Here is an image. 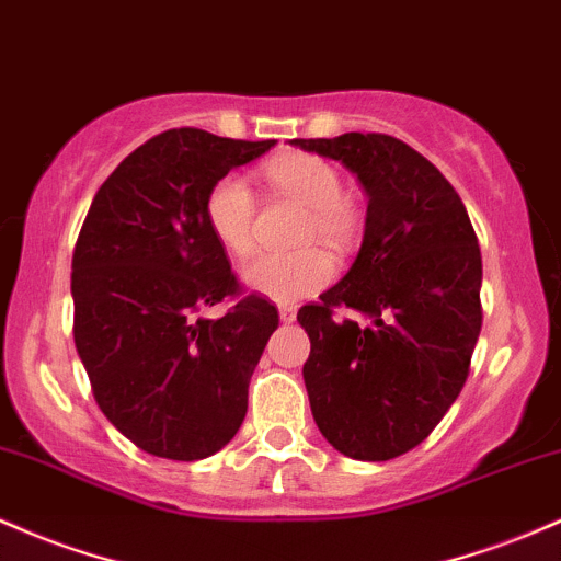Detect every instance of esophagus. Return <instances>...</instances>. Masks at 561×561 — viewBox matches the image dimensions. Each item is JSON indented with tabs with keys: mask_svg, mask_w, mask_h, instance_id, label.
Returning a JSON list of instances; mask_svg holds the SVG:
<instances>
[{
	"mask_svg": "<svg viewBox=\"0 0 561 561\" xmlns=\"http://www.w3.org/2000/svg\"><path fill=\"white\" fill-rule=\"evenodd\" d=\"M279 319L282 322H293L295 319V306H279Z\"/></svg>",
	"mask_w": 561,
	"mask_h": 561,
	"instance_id": "34e87169",
	"label": "esophagus"
}]
</instances>
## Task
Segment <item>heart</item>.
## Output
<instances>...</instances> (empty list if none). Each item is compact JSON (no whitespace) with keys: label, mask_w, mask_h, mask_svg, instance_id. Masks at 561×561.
<instances>
[{"label":"heart","mask_w":561,"mask_h":561,"mask_svg":"<svg viewBox=\"0 0 561 561\" xmlns=\"http://www.w3.org/2000/svg\"><path fill=\"white\" fill-rule=\"evenodd\" d=\"M266 181L282 194L309 207L304 239H322L335 250H346L359 229V215L343 196V181L328 159L313 153H290L266 164ZM207 229L231 255L244 257L255 248V194L239 175L213 183L205 199ZM335 276L332 257L319 248L298 252H266L244 271L250 290L271 300H298L328 287Z\"/></svg>","instance_id":"obj_1"}]
</instances>
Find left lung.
Instances as JSON below:
<instances>
[{
  "mask_svg": "<svg viewBox=\"0 0 561 561\" xmlns=\"http://www.w3.org/2000/svg\"><path fill=\"white\" fill-rule=\"evenodd\" d=\"M293 146L346 164L370 199L354 266L298 311L311 341L304 380L313 421L348 458H399L469 378L482 330L477 233L450 181L399 138L346 133Z\"/></svg>",
  "mask_w": 561,
  "mask_h": 561,
  "instance_id": "left-lung-1",
  "label": "left lung"
}]
</instances>
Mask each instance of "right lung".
I'll use <instances>...</instances> for the list:
<instances>
[{"label":"right lung","instance_id":"right-lung-1","mask_svg":"<svg viewBox=\"0 0 561 561\" xmlns=\"http://www.w3.org/2000/svg\"><path fill=\"white\" fill-rule=\"evenodd\" d=\"M276 140L178 127L98 188L71 261L73 343L103 415L157 458L202 460L233 439L279 311L242 295L207 229V191ZM233 297L220 320L205 305Z\"/></svg>","mask_w":561,"mask_h":561}]
</instances>
